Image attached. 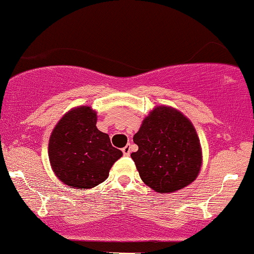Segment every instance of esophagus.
I'll return each instance as SVG.
<instances>
[{
    "mask_svg": "<svg viewBox=\"0 0 254 254\" xmlns=\"http://www.w3.org/2000/svg\"><path fill=\"white\" fill-rule=\"evenodd\" d=\"M122 150H123V154H124L125 156H129L130 155V151H131V145L130 144H127Z\"/></svg>",
    "mask_w": 254,
    "mask_h": 254,
    "instance_id": "34e87169",
    "label": "esophagus"
}]
</instances>
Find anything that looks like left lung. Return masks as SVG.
I'll list each match as a JSON object with an SVG mask.
<instances>
[{
	"label": "left lung",
	"mask_w": 254,
	"mask_h": 254,
	"mask_svg": "<svg viewBox=\"0 0 254 254\" xmlns=\"http://www.w3.org/2000/svg\"><path fill=\"white\" fill-rule=\"evenodd\" d=\"M138 150L131 154L143 183L159 193H172L196 180L202 147L193 124L179 110L154 107L133 136Z\"/></svg>",
	"instance_id": "obj_1"
}]
</instances>
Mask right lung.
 I'll return each mask as SVG.
<instances>
[{
  "instance_id": "obj_1",
  "label": "right lung",
  "mask_w": 254,
  "mask_h": 254,
  "mask_svg": "<svg viewBox=\"0 0 254 254\" xmlns=\"http://www.w3.org/2000/svg\"><path fill=\"white\" fill-rule=\"evenodd\" d=\"M97 111L90 106L69 110L49 139V160L55 176L72 189H92L109 177L123 153L112 147L107 133L97 127Z\"/></svg>"
}]
</instances>
